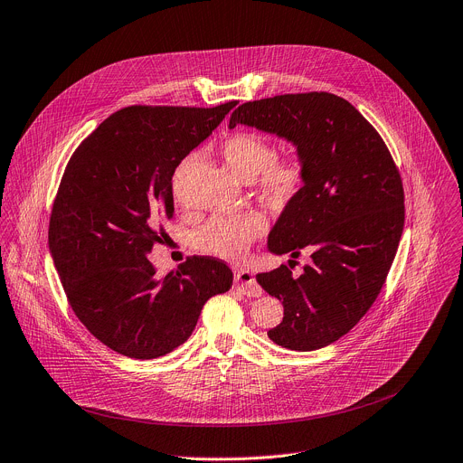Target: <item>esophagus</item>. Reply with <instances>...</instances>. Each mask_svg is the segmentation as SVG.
<instances>
[{
    "instance_id": "esophagus-1",
    "label": "esophagus",
    "mask_w": 463,
    "mask_h": 463,
    "mask_svg": "<svg viewBox=\"0 0 463 463\" xmlns=\"http://www.w3.org/2000/svg\"><path fill=\"white\" fill-rule=\"evenodd\" d=\"M235 288L246 295V297H261V288L258 286V281L250 270L239 269L235 270Z\"/></svg>"
}]
</instances>
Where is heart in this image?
<instances>
[{
    "label": "heart",
    "instance_id": "b5f03b06",
    "mask_svg": "<svg viewBox=\"0 0 463 463\" xmlns=\"http://www.w3.org/2000/svg\"><path fill=\"white\" fill-rule=\"evenodd\" d=\"M221 156L239 180L252 182L254 189L270 203H288L304 184L306 166L302 156L289 152L276 157L274 145L260 133H233L221 145ZM265 228V217L254 211L217 217L200 230L198 244L205 252L226 260H239Z\"/></svg>",
    "mask_w": 463,
    "mask_h": 463
}]
</instances>
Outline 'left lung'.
I'll use <instances>...</instances> for the list:
<instances>
[{
  "label": "left lung",
  "instance_id": "8db88e82",
  "mask_svg": "<svg viewBox=\"0 0 463 463\" xmlns=\"http://www.w3.org/2000/svg\"><path fill=\"white\" fill-rule=\"evenodd\" d=\"M237 124L288 138L306 166L267 246L293 260L306 250L311 261L300 276L288 265L256 276L283 304V321L267 335L298 352L328 346L360 323L395 260L404 230L399 168L364 115L330 92L246 101L230 117Z\"/></svg>",
  "mask_w": 463,
  "mask_h": 463
}]
</instances>
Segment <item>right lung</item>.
<instances>
[{
  "mask_svg": "<svg viewBox=\"0 0 463 463\" xmlns=\"http://www.w3.org/2000/svg\"><path fill=\"white\" fill-rule=\"evenodd\" d=\"M235 105H131L105 118L64 168L50 252L80 321L128 358L154 360L184 345L203 304L232 288L221 260L194 256L159 278L146 254L174 215L177 165Z\"/></svg>",
  "mask_w": 463,
  "mask_h": 463,
  "instance_id": "1",
  "label": "right lung"
}]
</instances>
